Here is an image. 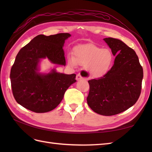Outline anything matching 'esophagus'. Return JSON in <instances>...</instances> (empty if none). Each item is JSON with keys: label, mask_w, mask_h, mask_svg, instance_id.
<instances>
[{"label": "esophagus", "mask_w": 152, "mask_h": 152, "mask_svg": "<svg viewBox=\"0 0 152 152\" xmlns=\"http://www.w3.org/2000/svg\"><path fill=\"white\" fill-rule=\"evenodd\" d=\"M83 78H86V75H81L80 73L77 74L76 75V80H78V81H79V80H82Z\"/></svg>", "instance_id": "34e87169"}]
</instances>
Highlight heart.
<instances>
[{
	"mask_svg": "<svg viewBox=\"0 0 152 152\" xmlns=\"http://www.w3.org/2000/svg\"><path fill=\"white\" fill-rule=\"evenodd\" d=\"M114 56L108 49H102L93 44H85L74 48V56H67L68 64L71 66L77 64L86 66L92 77L99 78L107 73L112 64Z\"/></svg>",
	"mask_w": 152,
	"mask_h": 152,
	"instance_id": "b5f03b06",
	"label": "heart"
}]
</instances>
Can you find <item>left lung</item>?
Masks as SVG:
<instances>
[{"instance_id": "8db88e82", "label": "left lung", "mask_w": 152, "mask_h": 152, "mask_svg": "<svg viewBox=\"0 0 152 152\" xmlns=\"http://www.w3.org/2000/svg\"><path fill=\"white\" fill-rule=\"evenodd\" d=\"M104 40L116 56L114 64L105 75L89 80V106L102 115H113L133 106L141 93L143 69L135 51L120 40Z\"/></svg>"}]
</instances>
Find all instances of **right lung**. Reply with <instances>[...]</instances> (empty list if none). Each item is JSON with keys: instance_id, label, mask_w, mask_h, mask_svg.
Returning a JSON list of instances; mask_svg holds the SVG:
<instances>
[{"instance_id": "add662e5", "label": "right lung", "mask_w": 152, "mask_h": 152, "mask_svg": "<svg viewBox=\"0 0 152 152\" xmlns=\"http://www.w3.org/2000/svg\"><path fill=\"white\" fill-rule=\"evenodd\" d=\"M70 36L39 34L19 50L10 71L12 93L18 104L36 113L51 111L60 104L66 90L76 82V74L59 73L55 69L40 74L38 66L44 58L65 66L63 47Z\"/></svg>"}]
</instances>
